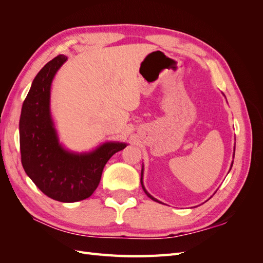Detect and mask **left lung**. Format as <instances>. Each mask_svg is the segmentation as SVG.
I'll list each match as a JSON object with an SVG mask.
<instances>
[{
    "label": "left lung",
    "instance_id": "obj_1",
    "mask_svg": "<svg viewBox=\"0 0 263 263\" xmlns=\"http://www.w3.org/2000/svg\"><path fill=\"white\" fill-rule=\"evenodd\" d=\"M234 151H235V149H234ZM234 156H235V154H234ZM233 163H234V161L232 162V165H230V169H232V166H233ZM230 169H229V171H230ZM142 177H144V165H142V169H141V178H140V182H141V186H142V189H144V191H145V193L147 194V196L148 197H150L151 198V200H153V201H155V202H158V203H161L160 201H158L157 200V198H155L153 195H151V194H149L148 192H147V190L145 189V186H144V182H142Z\"/></svg>",
    "mask_w": 263,
    "mask_h": 263
}]
</instances>
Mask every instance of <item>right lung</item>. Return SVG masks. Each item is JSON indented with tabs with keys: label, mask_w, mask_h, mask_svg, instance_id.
Here are the masks:
<instances>
[{
	"label": "right lung",
	"mask_w": 263,
	"mask_h": 263,
	"mask_svg": "<svg viewBox=\"0 0 263 263\" xmlns=\"http://www.w3.org/2000/svg\"><path fill=\"white\" fill-rule=\"evenodd\" d=\"M67 59L57 55L35 77L22 106L20 145L23 168L36 186L52 200L73 203L93 194L109 158L127 144L104 142L81 154L60 144L50 112V90L55 73Z\"/></svg>",
	"instance_id": "right-lung-1"
}]
</instances>
